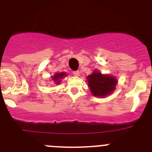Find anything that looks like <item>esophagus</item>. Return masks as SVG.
I'll return each instance as SVG.
<instances>
[{
    "label": "esophagus",
    "instance_id": "1",
    "mask_svg": "<svg viewBox=\"0 0 152 152\" xmlns=\"http://www.w3.org/2000/svg\"><path fill=\"white\" fill-rule=\"evenodd\" d=\"M73 75H74V76H80V73H79V71H73Z\"/></svg>",
    "mask_w": 152,
    "mask_h": 152
}]
</instances>
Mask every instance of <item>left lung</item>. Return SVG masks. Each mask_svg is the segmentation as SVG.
Listing matches in <instances>:
<instances>
[{"instance_id":"1","label":"left lung","mask_w":152,"mask_h":152,"mask_svg":"<svg viewBox=\"0 0 152 152\" xmlns=\"http://www.w3.org/2000/svg\"><path fill=\"white\" fill-rule=\"evenodd\" d=\"M88 86L94 97H103L110 95L115 90L118 80L115 76L103 74L97 69L87 76Z\"/></svg>"}]
</instances>
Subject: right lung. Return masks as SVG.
Instances as JSON below:
<instances>
[{
	"label": "right lung",
	"mask_w": 152,
	"mask_h": 152,
	"mask_svg": "<svg viewBox=\"0 0 152 152\" xmlns=\"http://www.w3.org/2000/svg\"><path fill=\"white\" fill-rule=\"evenodd\" d=\"M65 76H66V73H64V72L55 73L54 76H51L52 83H54L55 85H59L61 82L62 79H64V77H65Z\"/></svg>",
	"instance_id": "add662e5"
}]
</instances>
